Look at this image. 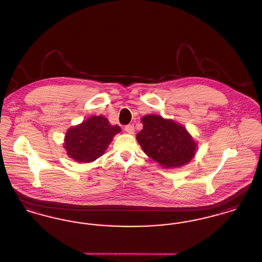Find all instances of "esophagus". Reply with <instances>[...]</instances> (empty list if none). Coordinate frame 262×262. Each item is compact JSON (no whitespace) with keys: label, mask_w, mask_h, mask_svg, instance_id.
I'll return each mask as SVG.
<instances>
[{"label":"esophagus","mask_w":262,"mask_h":262,"mask_svg":"<svg viewBox=\"0 0 262 262\" xmlns=\"http://www.w3.org/2000/svg\"><path fill=\"white\" fill-rule=\"evenodd\" d=\"M124 130H125L128 134H133L134 131H135V127H134V125H132V124H128V125L125 126Z\"/></svg>","instance_id":"34e87169"}]
</instances>
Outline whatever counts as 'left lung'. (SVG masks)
Instances as JSON below:
<instances>
[{
    "mask_svg": "<svg viewBox=\"0 0 262 262\" xmlns=\"http://www.w3.org/2000/svg\"><path fill=\"white\" fill-rule=\"evenodd\" d=\"M143 129L136 139L148 157L164 168L180 167L189 163L195 152V143L186 128L158 115L144 116Z\"/></svg>",
    "mask_w": 262,
    "mask_h": 262,
    "instance_id": "left-lung-1",
    "label": "left lung"
}]
</instances>
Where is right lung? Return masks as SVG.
<instances>
[{
  "instance_id": "right-lung-1",
  "label": "right lung",
  "mask_w": 262,
  "mask_h": 262,
  "mask_svg": "<svg viewBox=\"0 0 262 262\" xmlns=\"http://www.w3.org/2000/svg\"><path fill=\"white\" fill-rule=\"evenodd\" d=\"M120 131L118 125H111L103 116H92L70 128L66 135L64 148L73 160L90 163L104 153L114 135Z\"/></svg>"
}]
</instances>
